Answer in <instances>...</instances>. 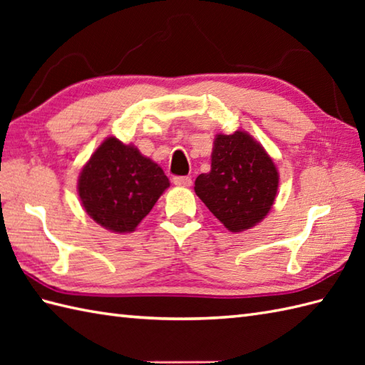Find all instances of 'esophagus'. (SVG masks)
<instances>
[{"mask_svg":"<svg viewBox=\"0 0 365 365\" xmlns=\"http://www.w3.org/2000/svg\"><path fill=\"white\" fill-rule=\"evenodd\" d=\"M173 182H174V185H177V187H183V188L191 187V177H188V175L174 177Z\"/></svg>","mask_w":365,"mask_h":365,"instance_id":"1","label":"esophagus"}]
</instances>
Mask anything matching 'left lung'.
Segmentation results:
<instances>
[{
    "instance_id": "obj_1",
    "label": "left lung",
    "mask_w": 365,
    "mask_h": 365,
    "mask_svg": "<svg viewBox=\"0 0 365 365\" xmlns=\"http://www.w3.org/2000/svg\"><path fill=\"white\" fill-rule=\"evenodd\" d=\"M277 187L273 158L242 130L215 136L210 173L195 182L199 199L230 232L247 230L265 218Z\"/></svg>"
}]
</instances>
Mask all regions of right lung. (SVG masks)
Listing matches in <instances>:
<instances>
[{
  "label": "right lung",
  "mask_w": 365,
  "mask_h": 365,
  "mask_svg": "<svg viewBox=\"0 0 365 365\" xmlns=\"http://www.w3.org/2000/svg\"><path fill=\"white\" fill-rule=\"evenodd\" d=\"M168 187L169 178L157 163L114 136L97 147L78 177L84 210L118 234L133 232Z\"/></svg>",
  "instance_id": "obj_1"
}]
</instances>
